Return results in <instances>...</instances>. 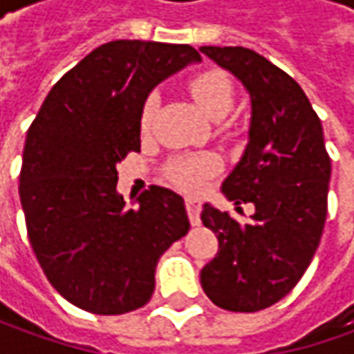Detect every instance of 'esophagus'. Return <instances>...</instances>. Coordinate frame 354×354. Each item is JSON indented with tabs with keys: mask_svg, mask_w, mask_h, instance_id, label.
Segmentation results:
<instances>
[{
	"mask_svg": "<svg viewBox=\"0 0 354 354\" xmlns=\"http://www.w3.org/2000/svg\"><path fill=\"white\" fill-rule=\"evenodd\" d=\"M185 207H187V214H189L191 225L197 226L201 223V203L195 201V198H187L185 201Z\"/></svg>",
	"mask_w": 354,
	"mask_h": 354,
	"instance_id": "34e87169",
	"label": "esophagus"
}]
</instances>
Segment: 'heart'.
<instances>
[{
  "label": "heart",
  "mask_w": 354,
  "mask_h": 354,
  "mask_svg": "<svg viewBox=\"0 0 354 354\" xmlns=\"http://www.w3.org/2000/svg\"><path fill=\"white\" fill-rule=\"evenodd\" d=\"M189 90L193 98L203 108L207 116L218 118L226 116L234 104V84L232 78L226 75L221 68H207L203 73L195 75L189 80ZM157 112V96L151 94L142 110V128L147 129L153 122V116ZM221 169L218 159L209 153L201 156H181L175 157L167 165V179L171 183L177 185L179 189L185 191H198L207 179L214 177Z\"/></svg>",
  "instance_id": "b5f03b06"
}]
</instances>
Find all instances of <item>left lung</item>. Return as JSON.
<instances>
[{"instance_id": "left-lung-1", "label": "left lung", "mask_w": 354, "mask_h": 354, "mask_svg": "<svg viewBox=\"0 0 354 354\" xmlns=\"http://www.w3.org/2000/svg\"><path fill=\"white\" fill-rule=\"evenodd\" d=\"M250 92V142L223 193L256 212L238 223L205 205L201 221L218 252L201 272L214 306L254 313L278 304L306 274L327 218L331 159L323 126L306 92L288 73L244 47H201Z\"/></svg>"}]
</instances>
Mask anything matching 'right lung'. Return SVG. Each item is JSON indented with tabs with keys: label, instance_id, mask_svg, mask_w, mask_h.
Returning a JSON list of instances; mask_svg holds the SVG:
<instances>
[{
	"label": "right lung",
	"instance_id": "obj_1",
	"mask_svg": "<svg viewBox=\"0 0 354 354\" xmlns=\"http://www.w3.org/2000/svg\"><path fill=\"white\" fill-rule=\"evenodd\" d=\"M191 45L110 41L50 88L27 131L19 197L50 286L98 315L143 307L161 254L189 230L183 197L151 185L140 207L116 193V165L140 151L147 94L189 62Z\"/></svg>",
	"mask_w": 354,
	"mask_h": 354
}]
</instances>
